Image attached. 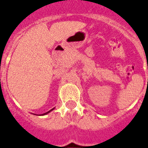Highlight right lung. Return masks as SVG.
Masks as SVG:
<instances>
[{
  "label": "right lung",
  "instance_id": "obj_1",
  "mask_svg": "<svg viewBox=\"0 0 148 148\" xmlns=\"http://www.w3.org/2000/svg\"><path fill=\"white\" fill-rule=\"evenodd\" d=\"M55 108H53L52 110H50V111H48V112H45V113H44V114H42V115H47V114H48V113L50 112H51V111H53V110H54ZM33 115H36V114H33Z\"/></svg>",
  "mask_w": 148,
  "mask_h": 148
}]
</instances>
